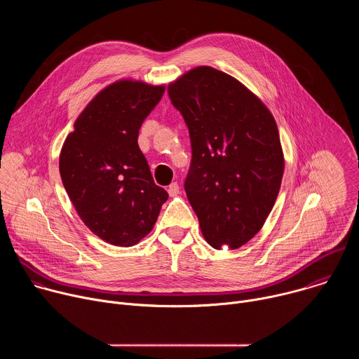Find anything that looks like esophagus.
Instances as JSON below:
<instances>
[{
	"label": "esophagus",
	"instance_id": "obj_1",
	"mask_svg": "<svg viewBox=\"0 0 359 359\" xmlns=\"http://www.w3.org/2000/svg\"><path fill=\"white\" fill-rule=\"evenodd\" d=\"M168 193L170 194V196H177L179 194V184L175 182V183H172L169 187H168Z\"/></svg>",
	"mask_w": 359,
	"mask_h": 359
}]
</instances>
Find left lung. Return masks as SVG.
<instances>
[{"label":"left lung","mask_w":359,"mask_h":359,"mask_svg":"<svg viewBox=\"0 0 359 359\" xmlns=\"http://www.w3.org/2000/svg\"><path fill=\"white\" fill-rule=\"evenodd\" d=\"M191 142L186 196L213 247H241L266 223L280 191L284 155L274 116L236 78L197 67L168 86Z\"/></svg>","instance_id":"1"}]
</instances>
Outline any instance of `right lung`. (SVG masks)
<instances>
[{
    "label": "right lung",
    "mask_w": 359,
    "mask_h": 359,
    "mask_svg": "<svg viewBox=\"0 0 359 359\" xmlns=\"http://www.w3.org/2000/svg\"><path fill=\"white\" fill-rule=\"evenodd\" d=\"M165 85L121 79L102 89L67 136L60 173L85 226L104 241L130 247L155 226L169 194L153 182L139 129Z\"/></svg>",
    "instance_id": "add662e5"
}]
</instances>
